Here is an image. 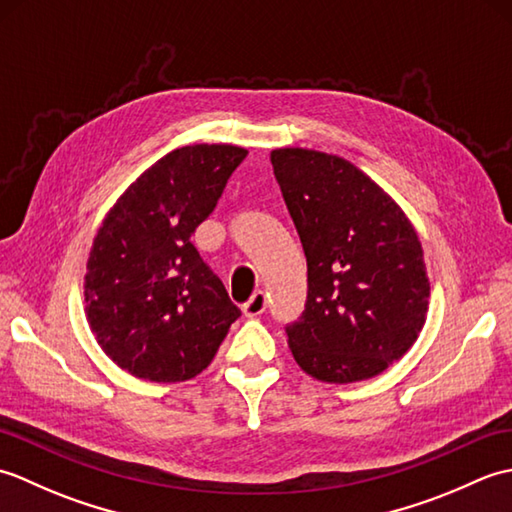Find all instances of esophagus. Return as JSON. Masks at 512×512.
<instances>
[{"instance_id":"esophagus-1","label":"esophagus","mask_w":512,"mask_h":512,"mask_svg":"<svg viewBox=\"0 0 512 512\" xmlns=\"http://www.w3.org/2000/svg\"><path fill=\"white\" fill-rule=\"evenodd\" d=\"M266 306H268L266 292L264 290H257L255 295L244 303V314H246V317H259V314L266 312Z\"/></svg>"}]
</instances>
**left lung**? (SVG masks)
Listing matches in <instances>:
<instances>
[{
    "instance_id": "8db88e82",
    "label": "left lung",
    "mask_w": 512,
    "mask_h": 512,
    "mask_svg": "<svg viewBox=\"0 0 512 512\" xmlns=\"http://www.w3.org/2000/svg\"><path fill=\"white\" fill-rule=\"evenodd\" d=\"M308 262V301L286 325L297 365L323 383L367 380L400 361L427 321L429 277L407 215L350 160L270 154Z\"/></svg>"
}]
</instances>
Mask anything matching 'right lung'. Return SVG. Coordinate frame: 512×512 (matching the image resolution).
<instances>
[{"label": "right lung", "instance_id": "add662e5", "mask_svg": "<svg viewBox=\"0 0 512 512\" xmlns=\"http://www.w3.org/2000/svg\"><path fill=\"white\" fill-rule=\"evenodd\" d=\"M246 154L235 145L173 149L105 215L85 273V314L101 350L132 376H198L242 314L191 235Z\"/></svg>", "mask_w": 512, "mask_h": 512}]
</instances>
